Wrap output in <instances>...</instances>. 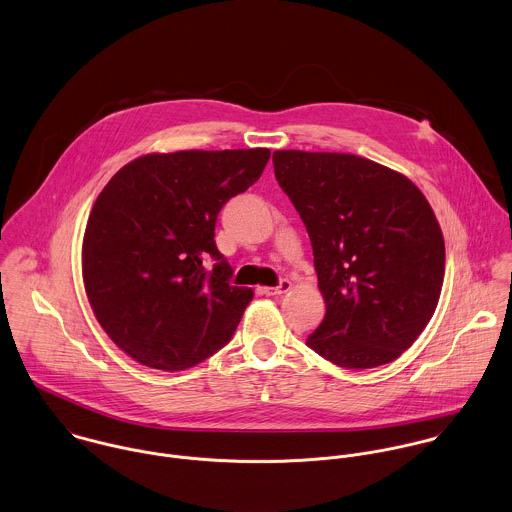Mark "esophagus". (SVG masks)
<instances>
[{
    "instance_id": "esophagus-1",
    "label": "esophagus",
    "mask_w": 512,
    "mask_h": 512,
    "mask_svg": "<svg viewBox=\"0 0 512 512\" xmlns=\"http://www.w3.org/2000/svg\"><path fill=\"white\" fill-rule=\"evenodd\" d=\"M291 287H293V283L287 281V279H283L277 287H259V291H261L263 295H267V297H275V295H285L287 291H291Z\"/></svg>"
}]
</instances>
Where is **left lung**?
I'll return each mask as SVG.
<instances>
[{
    "label": "left lung",
    "mask_w": 512,
    "mask_h": 512,
    "mask_svg": "<svg viewBox=\"0 0 512 512\" xmlns=\"http://www.w3.org/2000/svg\"><path fill=\"white\" fill-rule=\"evenodd\" d=\"M297 207L326 303L307 344L340 368L402 356L431 320L445 275L437 217L404 174L340 152H273Z\"/></svg>",
    "instance_id": "obj_1"
}]
</instances>
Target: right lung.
Here are the masks:
<instances>
[{"mask_svg": "<svg viewBox=\"0 0 512 512\" xmlns=\"http://www.w3.org/2000/svg\"><path fill=\"white\" fill-rule=\"evenodd\" d=\"M269 148L146 154L99 194L83 237V283L110 340L142 366L180 372L225 346L253 291L213 241L223 204L253 186ZM218 263L207 274L201 259Z\"/></svg>", "mask_w": 512, "mask_h": 512, "instance_id": "obj_1", "label": "right lung"}]
</instances>
